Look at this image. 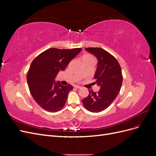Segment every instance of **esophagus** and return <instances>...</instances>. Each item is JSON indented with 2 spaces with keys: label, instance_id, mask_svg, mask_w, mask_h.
Listing matches in <instances>:
<instances>
[{
  "label": "esophagus",
  "instance_id": "esophagus-1",
  "mask_svg": "<svg viewBox=\"0 0 156 156\" xmlns=\"http://www.w3.org/2000/svg\"><path fill=\"white\" fill-rule=\"evenodd\" d=\"M74 87L75 88H77V89H79V88H81V87H80V86H77V85H75L74 86Z\"/></svg>",
  "mask_w": 156,
  "mask_h": 156
}]
</instances>
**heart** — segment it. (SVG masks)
<instances>
[{"label": "heart", "mask_w": 156, "mask_h": 156, "mask_svg": "<svg viewBox=\"0 0 156 156\" xmlns=\"http://www.w3.org/2000/svg\"><path fill=\"white\" fill-rule=\"evenodd\" d=\"M83 58H92V57L91 56H90V55H84V56H83Z\"/></svg>", "instance_id": "obj_1"}]
</instances>
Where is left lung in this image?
Listing matches in <instances>:
<instances>
[{
	"instance_id": "left-lung-1",
	"label": "left lung",
	"mask_w": 156,
	"mask_h": 156,
	"mask_svg": "<svg viewBox=\"0 0 156 156\" xmlns=\"http://www.w3.org/2000/svg\"><path fill=\"white\" fill-rule=\"evenodd\" d=\"M85 49L98 59L94 79L100 90L97 93L88 90V96L82 102L88 111L100 112L109 106L119 94L123 79L122 69L117 60L105 50L98 48Z\"/></svg>"
}]
</instances>
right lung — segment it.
<instances>
[{
	"instance_id": "add662e5",
	"label": "right lung",
	"mask_w": 156,
	"mask_h": 156,
	"mask_svg": "<svg viewBox=\"0 0 156 156\" xmlns=\"http://www.w3.org/2000/svg\"><path fill=\"white\" fill-rule=\"evenodd\" d=\"M81 48L59 49L50 48L32 61L27 76L30 92L36 102L47 111H60L67 101L70 84L63 86L55 78L60 71H64Z\"/></svg>"
}]
</instances>
